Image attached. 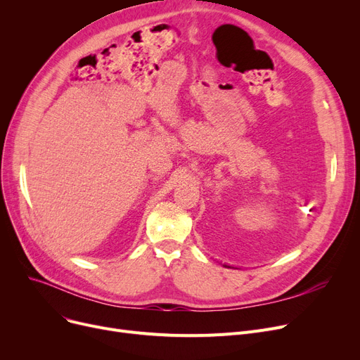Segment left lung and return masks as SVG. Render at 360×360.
<instances>
[{
	"label": "left lung",
	"mask_w": 360,
	"mask_h": 360,
	"mask_svg": "<svg viewBox=\"0 0 360 360\" xmlns=\"http://www.w3.org/2000/svg\"><path fill=\"white\" fill-rule=\"evenodd\" d=\"M224 267H228V269H235V267H231V266H228V264H223Z\"/></svg>",
	"instance_id": "8db88e82"
}]
</instances>
